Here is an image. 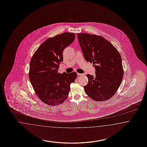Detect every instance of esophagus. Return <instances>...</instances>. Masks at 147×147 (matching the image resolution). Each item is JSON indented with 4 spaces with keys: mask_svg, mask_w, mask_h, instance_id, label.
I'll return each instance as SVG.
<instances>
[{
    "mask_svg": "<svg viewBox=\"0 0 147 147\" xmlns=\"http://www.w3.org/2000/svg\"><path fill=\"white\" fill-rule=\"evenodd\" d=\"M83 75V74H81V73H78V76H81V75Z\"/></svg>",
    "mask_w": 147,
    "mask_h": 147,
    "instance_id": "1",
    "label": "esophagus"
}]
</instances>
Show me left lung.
<instances>
[{
	"label": "left lung",
	"instance_id": "1",
	"mask_svg": "<svg viewBox=\"0 0 147 147\" xmlns=\"http://www.w3.org/2000/svg\"><path fill=\"white\" fill-rule=\"evenodd\" d=\"M78 38L85 60L93 62L95 69V76L86 75L85 93L96 101L108 100L117 92L123 77L120 54L102 36L78 33Z\"/></svg>",
	"mask_w": 147,
	"mask_h": 147
}]
</instances>
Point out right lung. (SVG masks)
<instances>
[{"label":"right lung","instance_id":"add662e5","mask_svg":"<svg viewBox=\"0 0 147 147\" xmlns=\"http://www.w3.org/2000/svg\"><path fill=\"white\" fill-rule=\"evenodd\" d=\"M74 33L65 32L49 37L39 46L30 62L29 78L36 94L44 103L51 106L62 104L75 82L76 72H58L63 61V51L73 42Z\"/></svg>","mask_w":147,"mask_h":147}]
</instances>
